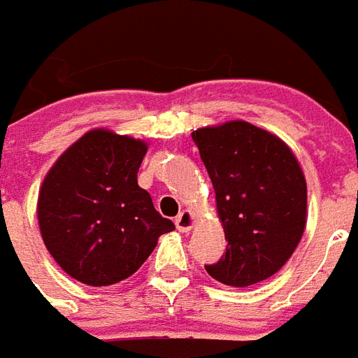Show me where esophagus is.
<instances>
[{
    "instance_id": "obj_1",
    "label": "esophagus",
    "mask_w": 358,
    "mask_h": 358,
    "mask_svg": "<svg viewBox=\"0 0 358 358\" xmlns=\"http://www.w3.org/2000/svg\"><path fill=\"white\" fill-rule=\"evenodd\" d=\"M193 214L189 213V210H182V213L174 218V224H176V227H178V231L182 233H187L189 229L193 227Z\"/></svg>"
}]
</instances>
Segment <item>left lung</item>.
<instances>
[{
	"label": "left lung",
	"instance_id": "left-lung-1",
	"mask_svg": "<svg viewBox=\"0 0 358 358\" xmlns=\"http://www.w3.org/2000/svg\"><path fill=\"white\" fill-rule=\"evenodd\" d=\"M216 192L226 252L205 266L213 279L250 287L285 266L306 229L303 172L282 140L246 121L192 134Z\"/></svg>",
	"mask_w": 358,
	"mask_h": 358
}]
</instances>
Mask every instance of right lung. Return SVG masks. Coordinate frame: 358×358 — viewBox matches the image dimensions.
Masks as SVG:
<instances>
[{"instance_id":"obj_1","label":"right lung","mask_w":358,"mask_h":358,"mask_svg":"<svg viewBox=\"0 0 358 358\" xmlns=\"http://www.w3.org/2000/svg\"><path fill=\"white\" fill-rule=\"evenodd\" d=\"M145 150L140 140L96 129L70 145L45 176L38 201L41 237L79 282L106 287L131 277L159 237L174 229L138 186Z\"/></svg>"}]
</instances>
